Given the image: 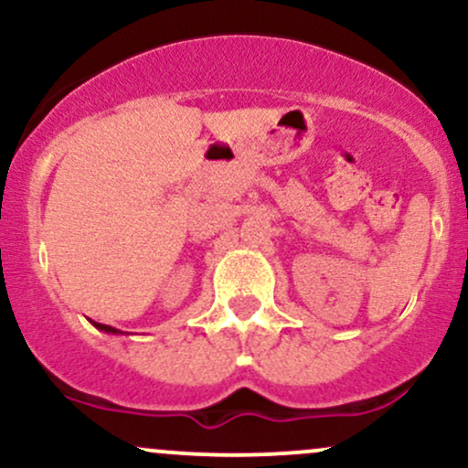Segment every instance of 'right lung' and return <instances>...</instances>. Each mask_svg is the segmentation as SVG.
Listing matches in <instances>:
<instances>
[{
    "instance_id": "add662e5",
    "label": "right lung",
    "mask_w": 468,
    "mask_h": 468,
    "mask_svg": "<svg viewBox=\"0 0 468 468\" xmlns=\"http://www.w3.org/2000/svg\"><path fill=\"white\" fill-rule=\"evenodd\" d=\"M92 324L99 327V330H105V332H118V330H114V327L112 325H105V324H96V321H92Z\"/></svg>"
}]
</instances>
